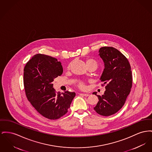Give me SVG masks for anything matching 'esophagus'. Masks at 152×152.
<instances>
[{"label": "esophagus", "mask_w": 152, "mask_h": 152, "mask_svg": "<svg viewBox=\"0 0 152 152\" xmlns=\"http://www.w3.org/2000/svg\"><path fill=\"white\" fill-rule=\"evenodd\" d=\"M79 95L81 96H88L89 94H83V93H80Z\"/></svg>", "instance_id": "1"}]
</instances>
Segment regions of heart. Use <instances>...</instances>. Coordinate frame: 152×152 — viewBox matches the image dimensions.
Segmentation results:
<instances>
[{
  "label": "heart",
  "mask_w": 152,
  "mask_h": 152,
  "mask_svg": "<svg viewBox=\"0 0 152 152\" xmlns=\"http://www.w3.org/2000/svg\"><path fill=\"white\" fill-rule=\"evenodd\" d=\"M86 64L87 67H88L89 66H91V65H94L96 67H97V66H98V63H97V62L95 60H94V59H92V58H87V59H86ZM77 87L80 89H82V90H84V89L86 88V84H85V83L83 81H79L77 83Z\"/></svg>",
  "instance_id": "heart-1"
}]
</instances>
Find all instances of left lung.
<instances>
[{
	"label": "left lung",
	"mask_w": 152,
	"mask_h": 152,
	"mask_svg": "<svg viewBox=\"0 0 152 152\" xmlns=\"http://www.w3.org/2000/svg\"><path fill=\"white\" fill-rule=\"evenodd\" d=\"M99 52L104 63L100 80L103 82L102 86L105 85L106 91L102 96L97 95L99 102L94 109L101 115L110 116L123 107L130 92L132 69L127 58L115 48L103 46Z\"/></svg>",
	"instance_id": "left-lung-1"
}]
</instances>
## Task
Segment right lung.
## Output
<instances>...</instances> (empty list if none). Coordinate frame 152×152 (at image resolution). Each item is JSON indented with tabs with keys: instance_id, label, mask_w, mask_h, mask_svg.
Instances as JSON below:
<instances>
[{
	"instance_id": "obj_1",
	"label": "right lung",
	"mask_w": 152,
	"mask_h": 152,
	"mask_svg": "<svg viewBox=\"0 0 152 152\" xmlns=\"http://www.w3.org/2000/svg\"><path fill=\"white\" fill-rule=\"evenodd\" d=\"M23 84L28 100L42 116L57 119L70 107L76 94L68 91L56 92L52 82L63 74L61 64L51 56L34 55L24 68Z\"/></svg>"
}]
</instances>
